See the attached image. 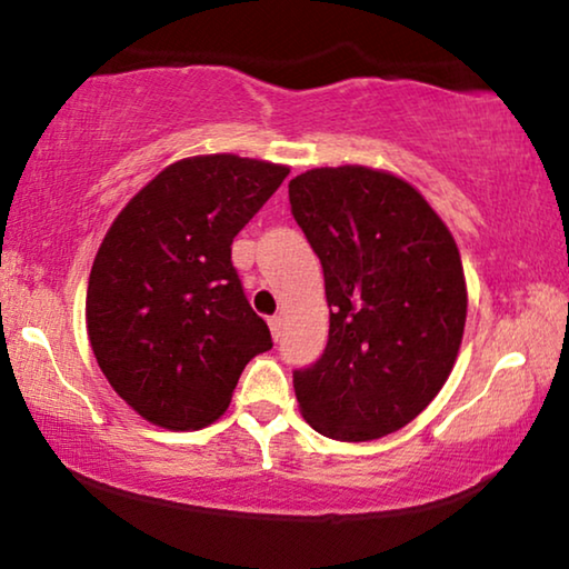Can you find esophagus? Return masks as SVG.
Listing matches in <instances>:
<instances>
[{"label":"esophagus","mask_w":569,"mask_h":569,"mask_svg":"<svg viewBox=\"0 0 569 569\" xmlns=\"http://www.w3.org/2000/svg\"><path fill=\"white\" fill-rule=\"evenodd\" d=\"M268 326H271V336H273V339H276V341L281 339V333H283V319H281V316H271V319H268Z\"/></svg>","instance_id":"34e87169"}]
</instances>
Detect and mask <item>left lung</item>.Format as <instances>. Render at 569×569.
<instances>
[{"instance_id":"left-lung-1","label":"left lung","mask_w":569,"mask_h":569,"mask_svg":"<svg viewBox=\"0 0 569 569\" xmlns=\"http://www.w3.org/2000/svg\"><path fill=\"white\" fill-rule=\"evenodd\" d=\"M288 200L331 308L321 359L293 371L298 407L323 437H387L429 407L457 361L467 321L459 248L391 172L316 168L288 182Z\"/></svg>"}]
</instances>
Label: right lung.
Listing matches in <instances>:
<instances>
[{"instance_id": "obj_1", "label": "right lung", "mask_w": 569, "mask_h": 569, "mask_svg": "<svg viewBox=\"0 0 569 569\" xmlns=\"http://www.w3.org/2000/svg\"><path fill=\"white\" fill-rule=\"evenodd\" d=\"M286 176V166L238 156L172 162L104 236L88 283V336L110 387L158 427H208L246 363L273 346L230 246Z\"/></svg>"}]
</instances>
